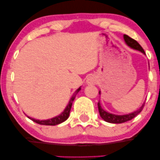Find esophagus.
<instances>
[{"instance_id": "obj_1", "label": "esophagus", "mask_w": 160, "mask_h": 160, "mask_svg": "<svg viewBox=\"0 0 160 160\" xmlns=\"http://www.w3.org/2000/svg\"><path fill=\"white\" fill-rule=\"evenodd\" d=\"M93 82H94V81H93L92 78H89V83H90V84H91V83H93Z\"/></svg>"}]
</instances>
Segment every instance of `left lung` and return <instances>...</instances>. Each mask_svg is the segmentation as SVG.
<instances>
[{
  "label": "left lung",
  "mask_w": 160,
  "mask_h": 160,
  "mask_svg": "<svg viewBox=\"0 0 160 160\" xmlns=\"http://www.w3.org/2000/svg\"><path fill=\"white\" fill-rule=\"evenodd\" d=\"M124 41H125V43L129 46V47L132 48V49L138 50V51L141 52L142 53L145 54V52H144L143 49L142 48L141 46L138 43V41L134 40V39L132 38H130V37L128 36V35H124ZM99 94H100V92H99ZM144 104L145 103H143V106H142L138 110L126 115H115V114H113V113L107 112V111L103 110V109L101 108L100 102H98V110H99L100 115L102 119H103L105 121L107 122H109V123L120 124V123H124V122H125L130 121V120L136 117V116L138 114V113H141V111L143 110Z\"/></svg>",
  "instance_id": "1"
}]
</instances>
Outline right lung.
Returning <instances> with one entry per match:
<instances>
[{
	"label": "right lung",
	"mask_w": 160,
	"mask_h": 160,
	"mask_svg": "<svg viewBox=\"0 0 160 160\" xmlns=\"http://www.w3.org/2000/svg\"><path fill=\"white\" fill-rule=\"evenodd\" d=\"M80 89H81V88L79 87V88H78L77 90L76 91V94L71 98V99L70 100L68 104V106H66V108H65L64 111H63V112L61 113L60 115L58 116V117H55L52 118V119H47V120H38V119H32V118L29 117H28L30 119H31L32 121L36 122V123L39 124H42V125L54 126V125H57V124L62 123V122H65V120L68 118L69 114H70V111H71V108L72 106V103H73V101L74 100V99H75L76 94H77L78 92L80 91Z\"/></svg>",
	"instance_id": "right-lung-1"
}]
</instances>
